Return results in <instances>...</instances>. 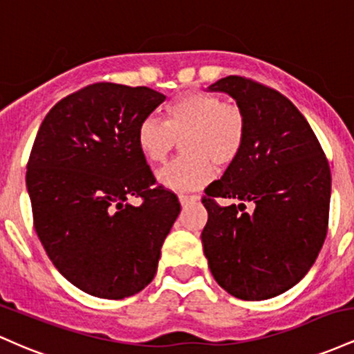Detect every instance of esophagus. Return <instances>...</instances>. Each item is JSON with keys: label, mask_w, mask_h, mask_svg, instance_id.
Returning a JSON list of instances; mask_svg holds the SVG:
<instances>
[{"label": "esophagus", "mask_w": 354, "mask_h": 354, "mask_svg": "<svg viewBox=\"0 0 354 354\" xmlns=\"http://www.w3.org/2000/svg\"><path fill=\"white\" fill-rule=\"evenodd\" d=\"M178 201H180V204H187V202L198 201V196H187V194H180V196H178Z\"/></svg>", "instance_id": "1"}]
</instances>
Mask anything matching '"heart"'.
I'll return each mask as SVG.
<instances>
[{
    "label": "heart",
    "mask_w": 354,
    "mask_h": 354,
    "mask_svg": "<svg viewBox=\"0 0 354 354\" xmlns=\"http://www.w3.org/2000/svg\"><path fill=\"white\" fill-rule=\"evenodd\" d=\"M248 138V117L236 102L217 95L189 90L177 95L165 109V120L149 115L137 127V145L150 164H162L178 140L184 152L158 170L157 178L172 190H196L216 177V165H232Z\"/></svg>",
    "instance_id": "obj_1"
}]
</instances>
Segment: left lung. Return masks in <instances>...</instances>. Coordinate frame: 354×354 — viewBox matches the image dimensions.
Returning a JSON list of instances; mask_svg holds the SVG:
<instances>
[{
	"label": "left lung",
	"instance_id": "8db88e82",
	"mask_svg": "<svg viewBox=\"0 0 354 354\" xmlns=\"http://www.w3.org/2000/svg\"><path fill=\"white\" fill-rule=\"evenodd\" d=\"M209 90L225 91L239 103L248 138L239 158L204 190V254L229 295L269 299L299 283L323 248L331 170L308 120L279 91L237 75ZM216 198L240 204L224 208Z\"/></svg>",
	"mask_w": 354,
	"mask_h": 354
}]
</instances>
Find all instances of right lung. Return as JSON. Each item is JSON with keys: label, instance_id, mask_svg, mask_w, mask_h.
I'll list each match as a JSON object with an SVG mask.
<instances>
[{"label": "right lung", "instance_id": "1", "mask_svg": "<svg viewBox=\"0 0 354 354\" xmlns=\"http://www.w3.org/2000/svg\"><path fill=\"white\" fill-rule=\"evenodd\" d=\"M165 100L147 86L91 83L41 122L26 187L43 248L71 284L102 299L140 292L157 272L180 204L137 145V127ZM140 196L132 206L128 198Z\"/></svg>", "mask_w": 354, "mask_h": 354}]
</instances>
